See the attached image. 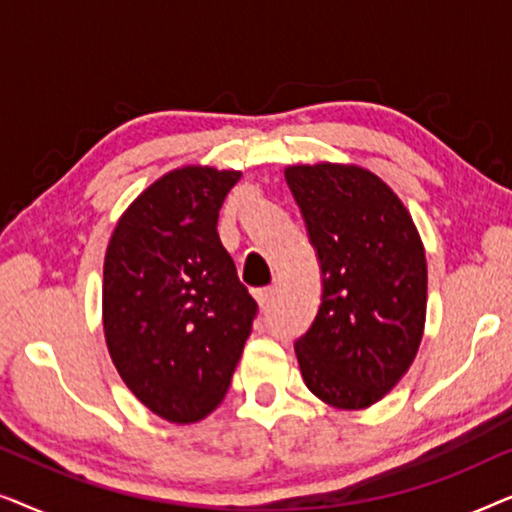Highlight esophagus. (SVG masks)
I'll return each mask as SVG.
<instances>
[{
    "label": "esophagus",
    "mask_w": 512,
    "mask_h": 512,
    "mask_svg": "<svg viewBox=\"0 0 512 512\" xmlns=\"http://www.w3.org/2000/svg\"><path fill=\"white\" fill-rule=\"evenodd\" d=\"M254 296H256V300H258V305L268 307L272 296H275V286H263V289H256Z\"/></svg>",
    "instance_id": "34e87169"
}]
</instances>
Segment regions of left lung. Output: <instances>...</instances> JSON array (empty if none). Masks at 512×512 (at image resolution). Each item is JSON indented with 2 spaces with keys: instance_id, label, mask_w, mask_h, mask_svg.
I'll return each instance as SVG.
<instances>
[{
  "instance_id": "8db88e82",
  "label": "left lung",
  "mask_w": 512,
  "mask_h": 512,
  "mask_svg": "<svg viewBox=\"0 0 512 512\" xmlns=\"http://www.w3.org/2000/svg\"><path fill=\"white\" fill-rule=\"evenodd\" d=\"M321 265V303L296 340L307 389L361 410L415 361L426 319V256L398 195L359 165L284 170Z\"/></svg>"
}]
</instances>
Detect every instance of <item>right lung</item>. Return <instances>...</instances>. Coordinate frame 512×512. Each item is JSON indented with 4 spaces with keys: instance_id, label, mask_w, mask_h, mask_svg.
I'll return each instance as SVG.
<instances>
[{
    "instance_id": "add662e5",
    "label": "right lung",
    "mask_w": 512,
    "mask_h": 512,
    "mask_svg": "<svg viewBox=\"0 0 512 512\" xmlns=\"http://www.w3.org/2000/svg\"><path fill=\"white\" fill-rule=\"evenodd\" d=\"M242 172L188 165L146 188L104 256L111 361L151 412L174 424L223 401L258 305L219 240V209Z\"/></svg>"
}]
</instances>
